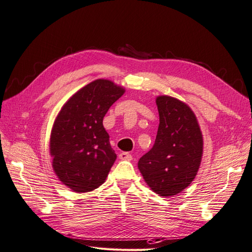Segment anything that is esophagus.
I'll return each instance as SVG.
<instances>
[{
    "label": "esophagus",
    "instance_id": "obj_1",
    "mask_svg": "<svg viewBox=\"0 0 252 252\" xmlns=\"http://www.w3.org/2000/svg\"><path fill=\"white\" fill-rule=\"evenodd\" d=\"M119 157H120V159H122V160H131L132 159V156L129 154V153H125V152L121 153Z\"/></svg>",
    "mask_w": 252,
    "mask_h": 252
}]
</instances>
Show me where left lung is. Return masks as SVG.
Listing matches in <instances>:
<instances>
[{
	"label": "left lung",
	"mask_w": 252,
	"mask_h": 252,
	"mask_svg": "<svg viewBox=\"0 0 252 252\" xmlns=\"http://www.w3.org/2000/svg\"><path fill=\"white\" fill-rule=\"evenodd\" d=\"M159 126L155 143L139 159L145 183L160 197H173L195 179L203 156V134L187 103L168 95L156 97Z\"/></svg>",
	"instance_id": "left-lung-1"
}]
</instances>
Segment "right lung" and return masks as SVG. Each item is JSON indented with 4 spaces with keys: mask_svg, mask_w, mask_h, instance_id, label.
<instances>
[{
    "mask_svg": "<svg viewBox=\"0 0 252 252\" xmlns=\"http://www.w3.org/2000/svg\"><path fill=\"white\" fill-rule=\"evenodd\" d=\"M124 93L111 80H94L76 92L55 118L49 144L52 168L72 191L89 192L105 183L116 154L102 121Z\"/></svg>",
    "mask_w": 252,
    "mask_h": 252,
    "instance_id": "right-lung-1",
    "label": "right lung"
}]
</instances>
